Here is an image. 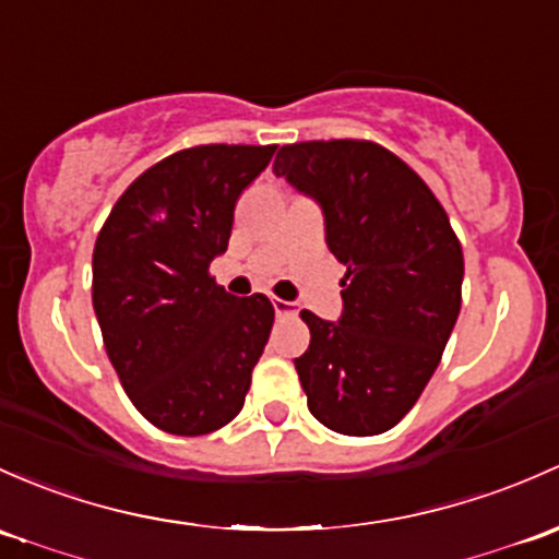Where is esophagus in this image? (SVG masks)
Segmentation results:
<instances>
[{
	"label": "esophagus",
	"mask_w": 559,
	"mask_h": 559,
	"mask_svg": "<svg viewBox=\"0 0 559 559\" xmlns=\"http://www.w3.org/2000/svg\"><path fill=\"white\" fill-rule=\"evenodd\" d=\"M273 308H275V316L278 319H289V316H295V302H286V299H273Z\"/></svg>",
	"instance_id": "34e87169"
}]
</instances>
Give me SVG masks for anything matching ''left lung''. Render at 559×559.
<instances>
[{
	"instance_id": "left-lung-1",
	"label": "left lung",
	"mask_w": 559,
	"mask_h": 559,
	"mask_svg": "<svg viewBox=\"0 0 559 559\" xmlns=\"http://www.w3.org/2000/svg\"><path fill=\"white\" fill-rule=\"evenodd\" d=\"M273 171L321 205L329 251L348 267L340 321L299 313L308 409L345 437L383 433L442 361L461 313V240L426 181L374 141L286 144Z\"/></svg>"
}]
</instances>
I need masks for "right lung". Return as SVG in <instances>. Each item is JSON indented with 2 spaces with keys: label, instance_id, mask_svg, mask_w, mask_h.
<instances>
[{
  "label": "right lung",
  "instance_id": "right-lung-1",
  "mask_svg": "<svg viewBox=\"0 0 559 559\" xmlns=\"http://www.w3.org/2000/svg\"><path fill=\"white\" fill-rule=\"evenodd\" d=\"M275 144H201L128 187L93 249V310L133 407L176 437H201L243 409L275 310L209 273L225 254L240 192Z\"/></svg>",
  "mask_w": 559,
  "mask_h": 559
}]
</instances>
